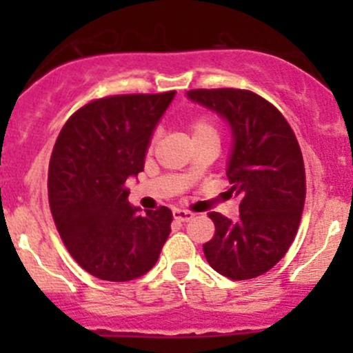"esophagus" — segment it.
<instances>
[{
    "label": "esophagus",
    "instance_id": "1",
    "mask_svg": "<svg viewBox=\"0 0 353 353\" xmlns=\"http://www.w3.org/2000/svg\"><path fill=\"white\" fill-rule=\"evenodd\" d=\"M172 215H174V219L177 220V222H190V220H193L194 213L193 212H186V210H174Z\"/></svg>",
    "mask_w": 353,
    "mask_h": 353
}]
</instances>
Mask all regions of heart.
<instances>
[{"mask_svg":"<svg viewBox=\"0 0 353 353\" xmlns=\"http://www.w3.org/2000/svg\"><path fill=\"white\" fill-rule=\"evenodd\" d=\"M190 131H191V140H193V143H196V141H219L220 140L219 128H216L213 117L208 116V114H201V116L193 117V119L190 121ZM155 141H157V134L154 133L150 137V141H148V150L154 148Z\"/></svg>","mask_w":353,"mask_h":353,"instance_id":"1","label":"heart"}]
</instances>
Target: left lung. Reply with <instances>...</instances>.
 <instances>
[{
  "label": "left lung",
  "instance_id": "left-lung-1",
  "mask_svg": "<svg viewBox=\"0 0 353 353\" xmlns=\"http://www.w3.org/2000/svg\"><path fill=\"white\" fill-rule=\"evenodd\" d=\"M188 97L230 123L232 155L225 194L241 199L239 219L208 213L215 234L203 244L206 261L232 280L272 270L294 243L305 201V169L290 124L261 95L241 88H194Z\"/></svg>",
  "mask_w": 353,
  "mask_h": 353
}]
</instances>
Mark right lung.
<instances>
[{
  "label": "right lung",
  "instance_id": "1",
  "mask_svg": "<svg viewBox=\"0 0 353 353\" xmlns=\"http://www.w3.org/2000/svg\"><path fill=\"white\" fill-rule=\"evenodd\" d=\"M174 94L95 99L59 131L49 160V206L68 252L97 279H140L169 237L172 212L160 206L140 215L124 184L143 170L148 141Z\"/></svg>",
  "mask_w": 353,
  "mask_h": 353
}]
</instances>
